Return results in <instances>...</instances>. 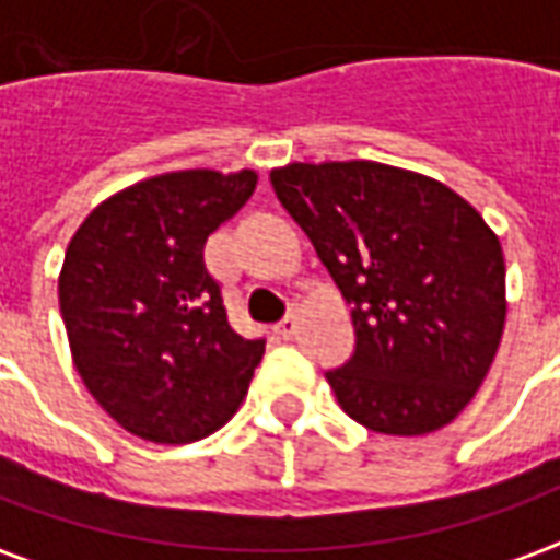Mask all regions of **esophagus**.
Segmentation results:
<instances>
[{"label": "esophagus", "mask_w": 560, "mask_h": 560, "mask_svg": "<svg viewBox=\"0 0 560 560\" xmlns=\"http://www.w3.org/2000/svg\"><path fill=\"white\" fill-rule=\"evenodd\" d=\"M272 332H276L279 339H293V332H296V317H293V315H284V317H281V320H279V324L272 327Z\"/></svg>", "instance_id": "obj_1"}]
</instances>
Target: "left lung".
Instances as JSON below:
<instances>
[{
	"label": "left lung",
	"instance_id": "8db88e82",
	"mask_svg": "<svg viewBox=\"0 0 560 560\" xmlns=\"http://www.w3.org/2000/svg\"><path fill=\"white\" fill-rule=\"evenodd\" d=\"M351 305V360L327 372L341 411L425 434L474 399L504 332V252L468 200L377 161L269 173Z\"/></svg>",
	"mask_w": 560,
	"mask_h": 560
}]
</instances>
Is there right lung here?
Segmentation results:
<instances>
[{"instance_id": "right-lung-1", "label": "right lung", "mask_w": 560, "mask_h": 560, "mask_svg": "<svg viewBox=\"0 0 560 560\" xmlns=\"http://www.w3.org/2000/svg\"><path fill=\"white\" fill-rule=\"evenodd\" d=\"M255 185V171L164 173L104 200L68 243L59 308L74 365L143 441H200L248 393L267 339L233 332L203 248Z\"/></svg>"}]
</instances>
